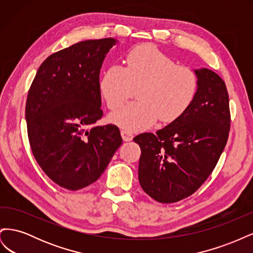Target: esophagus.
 <instances>
[{
  "mask_svg": "<svg viewBox=\"0 0 253 253\" xmlns=\"http://www.w3.org/2000/svg\"><path fill=\"white\" fill-rule=\"evenodd\" d=\"M121 136L124 141H131L133 139V133L127 132V131H121Z\"/></svg>",
  "mask_w": 253,
  "mask_h": 253,
  "instance_id": "esophagus-1",
  "label": "esophagus"
}]
</instances>
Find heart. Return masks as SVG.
I'll use <instances>...</instances> for the list:
<instances>
[{
    "label": "heart",
    "instance_id": "heart-1",
    "mask_svg": "<svg viewBox=\"0 0 253 253\" xmlns=\"http://www.w3.org/2000/svg\"><path fill=\"white\" fill-rule=\"evenodd\" d=\"M132 87H139V101L113 113L110 121L127 131H140L158 118L172 122L182 116L196 95L197 78L189 67L176 65L154 46L141 45L129 50L125 66H109L99 80V90L110 110L119 109Z\"/></svg>",
    "mask_w": 253,
    "mask_h": 253
}]
</instances>
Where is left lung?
Listing matches in <instances>:
<instances>
[{"label": "left lung", "instance_id": "1", "mask_svg": "<svg viewBox=\"0 0 253 253\" xmlns=\"http://www.w3.org/2000/svg\"><path fill=\"white\" fill-rule=\"evenodd\" d=\"M194 73L196 95L185 114L156 134L134 138L141 149L139 183L159 203H176L193 194L214 170L227 143L230 111L226 84L208 68Z\"/></svg>", "mask_w": 253, "mask_h": 253}]
</instances>
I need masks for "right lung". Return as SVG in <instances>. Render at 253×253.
<instances>
[{"instance_id": "1", "label": "right lung", "mask_w": 253, "mask_h": 253, "mask_svg": "<svg viewBox=\"0 0 253 253\" xmlns=\"http://www.w3.org/2000/svg\"><path fill=\"white\" fill-rule=\"evenodd\" d=\"M117 43L113 38L86 40L52 53L28 91L25 117L33 154L62 188L76 191L95 182L122 143L116 126H94L103 115L99 74Z\"/></svg>"}]
</instances>
